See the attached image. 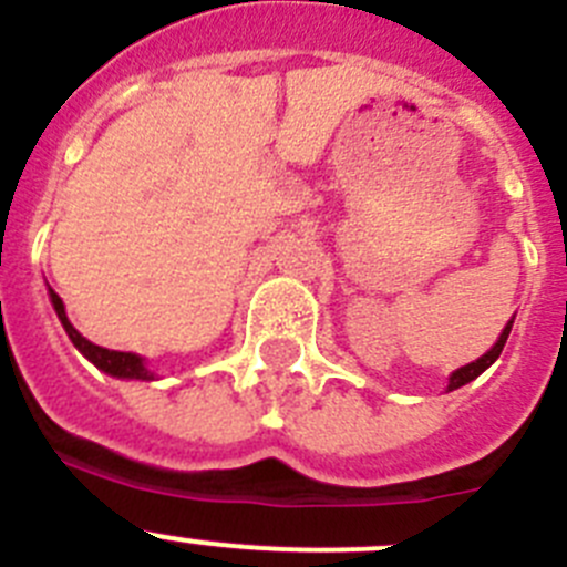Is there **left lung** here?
<instances>
[{"label": "left lung", "instance_id": "obj_1", "mask_svg": "<svg viewBox=\"0 0 567 567\" xmlns=\"http://www.w3.org/2000/svg\"><path fill=\"white\" fill-rule=\"evenodd\" d=\"M509 329H513V321H507V327H504V329H502V334H498L496 346H493V349L487 351V354H482L480 360L468 362V365L457 368V371H454L452 377H449V390H457V388H463V384L474 382V379L480 377L482 371H487V368H491L493 362L498 360V354H502L504 343H507V338H509Z\"/></svg>", "mask_w": 567, "mask_h": 567}]
</instances>
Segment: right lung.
<instances>
[{
    "mask_svg": "<svg viewBox=\"0 0 567 567\" xmlns=\"http://www.w3.org/2000/svg\"><path fill=\"white\" fill-rule=\"evenodd\" d=\"M49 299H52V307L54 312H58L60 323H63L65 334L71 338V343L76 346V349L82 351V354L87 357V360L93 362V365L99 368V371L110 373V377H118V379H155V373L146 368L144 357L132 354V351H110V349H102V346L91 343V340L82 338L80 332H76L74 327H71L69 316H65V305L63 299H60L58 293H54L52 288H49Z\"/></svg>",
    "mask_w": 567,
    "mask_h": 567,
    "instance_id": "right-lung-1",
    "label": "right lung"
}]
</instances>
